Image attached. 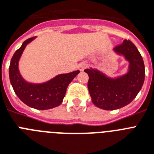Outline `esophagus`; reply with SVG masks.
Returning a JSON list of instances; mask_svg holds the SVG:
<instances>
[{
  "label": "esophagus",
  "mask_w": 154,
  "mask_h": 154,
  "mask_svg": "<svg viewBox=\"0 0 154 154\" xmlns=\"http://www.w3.org/2000/svg\"><path fill=\"white\" fill-rule=\"evenodd\" d=\"M87 67V63H85V62H82V63H80L78 66V68L79 69V71H84L85 68H86Z\"/></svg>",
  "instance_id": "obj_1"
}]
</instances>
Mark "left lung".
<instances>
[{"label":"left lung","instance_id":"left-lung-1","mask_svg":"<svg viewBox=\"0 0 154 154\" xmlns=\"http://www.w3.org/2000/svg\"><path fill=\"white\" fill-rule=\"evenodd\" d=\"M113 51L129 63L126 74L111 78L97 69L84 70L89 75L88 90L92 102L105 110L120 109L131 102L142 89L145 79L143 57L131 41L124 40Z\"/></svg>","mask_w":154,"mask_h":154}]
</instances>
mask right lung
Returning a JSON list of instances; mask_svg holds the SVG:
<instances>
[{
  "mask_svg": "<svg viewBox=\"0 0 154 154\" xmlns=\"http://www.w3.org/2000/svg\"><path fill=\"white\" fill-rule=\"evenodd\" d=\"M27 39L11 57L9 66V79L12 88L18 97L29 107L39 110H46L59 106L65 96L68 85L79 73V71L60 74L42 83H32L24 79L19 70V61L24 49L35 39Z\"/></svg>",
  "mask_w": 154,
  "mask_h": 154,
  "instance_id": "obj_1",
  "label": "right lung"
}]
</instances>
